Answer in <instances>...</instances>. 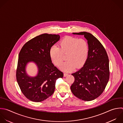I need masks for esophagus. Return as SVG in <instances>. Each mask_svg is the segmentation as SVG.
Segmentation results:
<instances>
[{"label": "esophagus", "instance_id": "1", "mask_svg": "<svg viewBox=\"0 0 123 123\" xmlns=\"http://www.w3.org/2000/svg\"><path fill=\"white\" fill-rule=\"evenodd\" d=\"M63 75H64V77H65V76H67V75H68V74L64 73V74H63Z\"/></svg>", "mask_w": 123, "mask_h": 123}]
</instances>
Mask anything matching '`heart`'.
<instances>
[{
    "mask_svg": "<svg viewBox=\"0 0 123 123\" xmlns=\"http://www.w3.org/2000/svg\"><path fill=\"white\" fill-rule=\"evenodd\" d=\"M89 46L84 39L66 36L62 38L58 44L52 46L49 50V56L54 64L61 67L66 55L67 61L62 68L65 72L73 70L75 67L79 68L86 62L88 54Z\"/></svg>",
    "mask_w": 123,
    "mask_h": 123,
    "instance_id": "1",
    "label": "heart"
}]
</instances>
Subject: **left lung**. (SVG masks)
Masks as SVG:
<instances>
[{"label":"left lung","mask_w":123,"mask_h":123,"mask_svg":"<svg viewBox=\"0 0 123 123\" xmlns=\"http://www.w3.org/2000/svg\"><path fill=\"white\" fill-rule=\"evenodd\" d=\"M73 34L84 36L87 40L89 52L84 66L72 74L74 81L71 86V90L79 99L91 101L102 93L108 82V56L103 45L90 33L82 32Z\"/></svg>","instance_id":"obj_1"}]
</instances>
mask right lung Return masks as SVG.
I'll return each mask as SVG.
<instances>
[{
	"instance_id": "add662e5",
	"label": "right lung",
	"mask_w": 123,
	"mask_h": 123,
	"mask_svg": "<svg viewBox=\"0 0 123 123\" xmlns=\"http://www.w3.org/2000/svg\"><path fill=\"white\" fill-rule=\"evenodd\" d=\"M60 36L43 34L26 42L19 54L16 79L21 91L28 99L41 102L54 92L57 79L63 74L52 63L49 56L51 47L60 40ZM33 61L38 67V74L30 77L26 73L27 63Z\"/></svg>"
}]
</instances>
